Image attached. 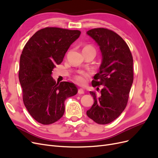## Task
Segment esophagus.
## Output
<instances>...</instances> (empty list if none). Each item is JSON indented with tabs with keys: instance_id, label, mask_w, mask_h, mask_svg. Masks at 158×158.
I'll use <instances>...</instances> for the list:
<instances>
[{
	"instance_id": "34e87169",
	"label": "esophagus",
	"mask_w": 158,
	"mask_h": 158,
	"mask_svg": "<svg viewBox=\"0 0 158 158\" xmlns=\"http://www.w3.org/2000/svg\"><path fill=\"white\" fill-rule=\"evenodd\" d=\"M78 94H80V95L84 94V89H82V88H80V89H78Z\"/></svg>"
}]
</instances>
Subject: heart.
Here are the masks:
<instances>
[{
	"instance_id": "heart-1",
	"label": "heart",
	"mask_w": 158,
	"mask_h": 158,
	"mask_svg": "<svg viewBox=\"0 0 158 158\" xmlns=\"http://www.w3.org/2000/svg\"><path fill=\"white\" fill-rule=\"evenodd\" d=\"M84 50H94L95 51V49L91 45H86L85 47H84V48L83 49ZM89 77V76L88 74L85 73H80L78 74H76L74 76V79L75 80V82L80 85H83L84 84L86 81L88 80Z\"/></svg>"
}]
</instances>
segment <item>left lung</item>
Wrapping results in <instances>:
<instances>
[{
	"label": "left lung",
	"mask_w": 158,
	"mask_h": 158,
	"mask_svg": "<svg viewBox=\"0 0 158 158\" xmlns=\"http://www.w3.org/2000/svg\"><path fill=\"white\" fill-rule=\"evenodd\" d=\"M87 34L97 43L102 55L99 72L92 84L102 85L100 94L89 92L94 103L88 110V117L99 125L111 123L125 109L134 79L133 59L127 43L117 33L106 28H94Z\"/></svg>",
	"instance_id": "8db88e82"
}]
</instances>
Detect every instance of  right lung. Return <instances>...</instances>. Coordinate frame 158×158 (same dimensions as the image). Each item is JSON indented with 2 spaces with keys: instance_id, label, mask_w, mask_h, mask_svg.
Returning <instances> with one entry per match:
<instances>
[{
  "instance_id": "right-lung-1",
  "label": "right lung",
  "mask_w": 158,
  "mask_h": 158,
  "mask_svg": "<svg viewBox=\"0 0 158 158\" xmlns=\"http://www.w3.org/2000/svg\"><path fill=\"white\" fill-rule=\"evenodd\" d=\"M80 33L79 30L45 27L35 33L23 47L18 73L23 102L30 115L43 125L59 120L64 113L65 99L78 92L75 84L56 83L51 74Z\"/></svg>"
}]
</instances>
